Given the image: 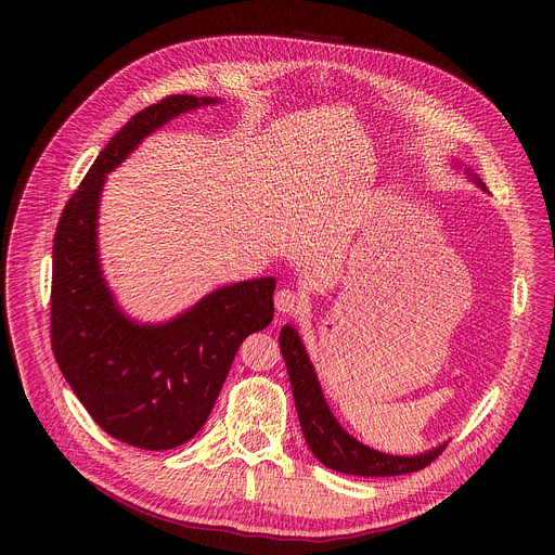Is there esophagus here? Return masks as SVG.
I'll use <instances>...</instances> for the list:
<instances>
[{"label":"esophagus","instance_id":"1","mask_svg":"<svg viewBox=\"0 0 555 555\" xmlns=\"http://www.w3.org/2000/svg\"><path fill=\"white\" fill-rule=\"evenodd\" d=\"M302 298L296 294V292H292V289H281V292H276V296H274V307H276V311H281V313H285V315H292V313H298L300 309H302Z\"/></svg>","mask_w":555,"mask_h":555}]
</instances>
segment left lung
<instances>
[{"label":"left lung","instance_id":"8db88e82","mask_svg":"<svg viewBox=\"0 0 555 555\" xmlns=\"http://www.w3.org/2000/svg\"><path fill=\"white\" fill-rule=\"evenodd\" d=\"M465 173L472 176L477 186L488 193L486 184L477 176L469 169H465ZM279 345L289 373L302 437L313 456L323 465L343 474H353V477H400V474L424 469L446 450L448 441L413 456L386 454L364 446L362 441L351 437L334 417L330 404L325 402L319 375H315L305 345L292 325H285L281 330Z\"/></svg>","mask_w":555,"mask_h":555}]
</instances>
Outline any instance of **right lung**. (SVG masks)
Wrapping results in <instances>:
<instances>
[{"label": "right lung", "mask_w": 555, "mask_h": 555, "mask_svg": "<svg viewBox=\"0 0 555 555\" xmlns=\"http://www.w3.org/2000/svg\"><path fill=\"white\" fill-rule=\"evenodd\" d=\"M212 96L173 94L149 105L99 153L65 204L52 246L50 336L56 364L112 437L171 450L206 424L242 343L274 315V276L223 285L167 323H138L118 307L99 257V204L107 173L155 129Z\"/></svg>", "instance_id": "1"}]
</instances>
